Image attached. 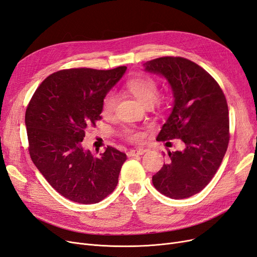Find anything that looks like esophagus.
Wrapping results in <instances>:
<instances>
[{
  "label": "esophagus",
  "mask_w": 257,
  "mask_h": 257,
  "mask_svg": "<svg viewBox=\"0 0 257 257\" xmlns=\"http://www.w3.org/2000/svg\"><path fill=\"white\" fill-rule=\"evenodd\" d=\"M146 152V150H143V148H137V150H131L127 153L128 157H136V156H141L143 155Z\"/></svg>",
  "instance_id": "obj_1"
}]
</instances>
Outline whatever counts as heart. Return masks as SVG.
Instances as JSON below:
<instances>
[{
  "instance_id": "1",
  "label": "heart",
  "mask_w": 257,
  "mask_h": 257,
  "mask_svg": "<svg viewBox=\"0 0 257 257\" xmlns=\"http://www.w3.org/2000/svg\"><path fill=\"white\" fill-rule=\"evenodd\" d=\"M126 89L135 96L140 102H142L145 106H151L158 96V82L150 77H138L131 79L127 82ZM116 104V98L113 93L106 94L102 100L101 112L103 116H111L115 110ZM125 136L130 140L138 142L142 139V134L136 130L127 129L125 130Z\"/></svg>"
}]
</instances>
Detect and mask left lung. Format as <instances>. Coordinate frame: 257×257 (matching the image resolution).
I'll use <instances>...</instances> for the list:
<instances>
[{
    "label": "left lung",
    "mask_w": 257,
    "mask_h": 257,
    "mask_svg": "<svg viewBox=\"0 0 257 257\" xmlns=\"http://www.w3.org/2000/svg\"><path fill=\"white\" fill-rule=\"evenodd\" d=\"M171 85L174 103L157 140L180 139L185 150L168 152L167 163L153 176L165 196L180 200L209 184L224 158L229 141L228 107L221 87L201 66L184 57L164 56L144 64Z\"/></svg>",
    "instance_id": "1"
}]
</instances>
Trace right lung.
Here are the masks:
<instances>
[{
  "mask_svg": "<svg viewBox=\"0 0 257 257\" xmlns=\"http://www.w3.org/2000/svg\"><path fill=\"white\" fill-rule=\"evenodd\" d=\"M126 69L54 72L38 86L27 107L32 161L52 188L72 202L96 204L117 186L126 154L107 146L96 157L82 141L85 130L101 118L103 98Z\"/></svg>",
  "mask_w": 257,
  "mask_h": 257,
  "instance_id": "right-lung-1",
  "label": "right lung"
}]
</instances>
